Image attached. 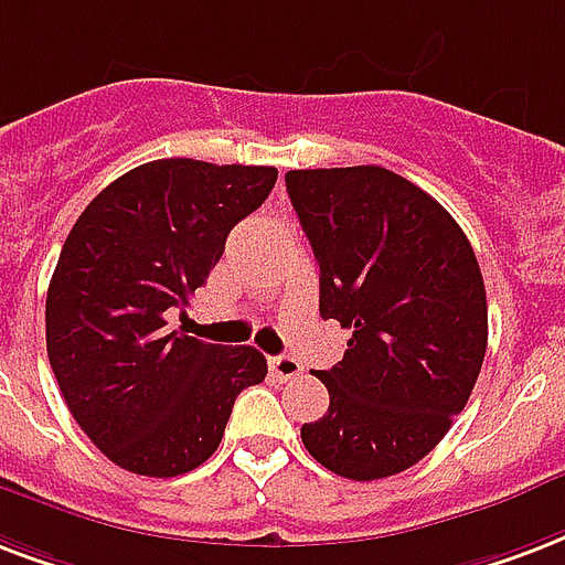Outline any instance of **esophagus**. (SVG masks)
I'll return each instance as SVG.
<instances>
[{
	"instance_id": "esophagus-1",
	"label": "esophagus",
	"mask_w": 565,
	"mask_h": 565,
	"mask_svg": "<svg viewBox=\"0 0 565 565\" xmlns=\"http://www.w3.org/2000/svg\"><path fill=\"white\" fill-rule=\"evenodd\" d=\"M269 370H273L281 382H290V379L301 376L299 359H292V355H275V359H269Z\"/></svg>"
}]
</instances>
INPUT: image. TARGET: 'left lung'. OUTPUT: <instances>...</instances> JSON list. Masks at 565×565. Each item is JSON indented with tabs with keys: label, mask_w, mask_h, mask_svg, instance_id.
<instances>
[{
	"label": "left lung",
	"mask_w": 565,
	"mask_h": 565,
	"mask_svg": "<svg viewBox=\"0 0 565 565\" xmlns=\"http://www.w3.org/2000/svg\"><path fill=\"white\" fill-rule=\"evenodd\" d=\"M320 264V313L350 331L343 361L317 370L329 412L301 426L308 454L347 480L420 462L471 397L489 311L456 218L382 166L287 171Z\"/></svg>",
	"instance_id": "8db88e82"
}]
</instances>
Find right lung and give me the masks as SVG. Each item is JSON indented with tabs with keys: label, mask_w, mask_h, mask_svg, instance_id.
Wrapping results in <instances>:
<instances>
[{
	"label": "right lung",
	"mask_w": 565,
	"mask_h": 565,
	"mask_svg": "<svg viewBox=\"0 0 565 565\" xmlns=\"http://www.w3.org/2000/svg\"><path fill=\"white\" fill-rule=\"evenodd\" d=\"M269 166L153 159L103 189L64 239L46 292V355L82 433L141 477L215 454L234 399L266 379L254 347L168 329L273 192Z\"/></svg>",
	"instance_id": "right-lung-1"
}]
</instances>
